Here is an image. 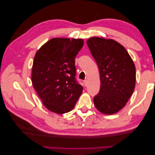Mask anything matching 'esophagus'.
Masks as SVG:
<instances>
[{
  "instance_id": "34e87169",
  "label": "esophagus",
  "mask_w": 155,
  "mask_h": 155,
  "mask_svg": "<svg viewBox=\"0 0 155 155\" xmlns=\"http://www.w3.org/2000/svg\"><path fill=\"white\" fill-rule=\"evenodd\" d=\"M84 84L85 87H87L88 86V81L87 79L84 81Z\"/></svg>"
}]
</instances>
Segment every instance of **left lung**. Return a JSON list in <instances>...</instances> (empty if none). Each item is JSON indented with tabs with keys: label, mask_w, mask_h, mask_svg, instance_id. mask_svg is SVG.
<instances>
[{
	"label": "left lung",
	"mask_w": 155,
	"mask_h": 155,
	"mask_svg": "<svg viewBox=\"0 0 155 155\" xmlns=\"http://www.w3.org/2000/svg\"><path fill=\"white\" fill-rule=\"evenodd\" d=\"M87 44L100 72V91L93 98L98 110L113 114L122 109L132 95L136 68L123 45L112 39L88 38Z\"/></svg>",
	"instance_id": "1"
}]
</instances>
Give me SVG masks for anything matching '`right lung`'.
<instances>
[{"instance_id": "right-lung-1", "label": "right lung", "mask_w": 155, "mask_h": 155, "mask_svg": "<svg viewBox=\"0 0 155 155\" xmlns=\"http://www.w3.org/2000/svg\"><path fill=\"white\" fill-rule=\"evenodd\" d=\"M84 45L81 38H54L36 52L32 83L44 106L57 114L72 110L83 88L76 81L75 57Z\"/></svg>"}]
</instances>
